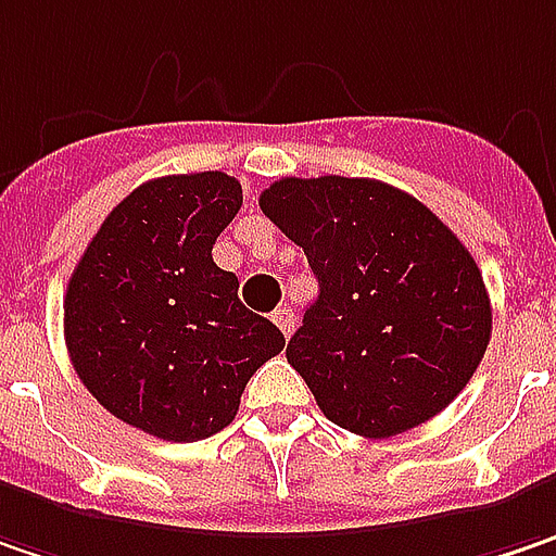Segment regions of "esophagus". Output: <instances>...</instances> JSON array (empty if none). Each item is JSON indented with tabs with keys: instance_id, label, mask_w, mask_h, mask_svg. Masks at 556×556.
I'll return each mask as SVG.
<instances>
[{
	"instance_id": "34e87169",
	"label": "esophagus",
	"mask_w": 556,
	"mask_h": 556,
	"mask_svg": "<svg viewBox=\"0 0 556 556\" xmlns=\"http://www.w3.org/2000/svg\"><path fill=\"white\" fill-rule=\"evenodd\" d=\"M274 324H277L279 332L289 339V336L295 332V314H292L289 307H277V311H274Z\"/></svg>"
}]
</instances>
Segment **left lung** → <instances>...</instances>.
Returning <instances> with one entry per match:
<instances>
[{
  "label": "left lung",
  "instance_id": "left-lung-1",
  "mask_svg": "<svg viewBox=\"0 0 556 556\" xmlns=\"http://www.w3.org/2000/svg\"><path fill=\"white\" fill-rule=\"evenodd\" d=\"M257 205L320 286L286 357L326 420L389 439L464 392L492 339V304L467 245L429 207L364 177H286Z\"/></svg>",
  "mask_w": 556,
  "mask_h": 556
}]
</instances>
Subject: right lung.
Wrapping results in <instances>:
<instances>
[{"instance_id": "obj_1", "label": "right lung", "mask_w": 556, "mask_h": 556, "mask_svg": "<svg viewBox=\"0 0 556 556\" xmlns=\"http://www.w3.org/2000/svg\"><path fill=\"white\" fill-rule=\"evenodd\" d=\"M239 207L242 186L220 170L142 182L67 282L64 342L77 376L109 414L164 442L230 426L254 370L286 345L211 257Z\"/></svg>"}]
</instances>
